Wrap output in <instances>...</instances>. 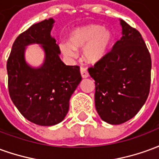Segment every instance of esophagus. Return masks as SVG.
<instances>
[{
	"mask_svg": "<svg viewBox=\"0 0 159 159\" xmlns=\"http://www.w3.org/2000/svg\"><path fill=\"white\" fill-rule=\"evenodd\" d=\"M80 71H81V75H82V76H83V78H86V77H88V76H89V74L88 72L87 69L86 68H84V67H81Z\"/></svg>",
	"mask_w": 159,
	"mask_h": 159,
	"instance_id": "1",
	"label": "esophagus"
}]
</instances>
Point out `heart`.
<instances>
[{
  "instance_id": "1",
  "label": "heart",
  "mask_w": 159,
  "mask_h": 159,
  "mask_svg": "<svg viewBox=\"0 0 159 159\" xmlns=\"http://www.w3.org/2000/svg\"><path fill=\"white\" fill-rule=\"evenodd\" d=\"M112 36L110 30L97 25L75 29L69 36V42H61L59 48L66 57L76 56V49L83 48V58L89 63H96L107 53Z\"/></svg>"
}]
</instances>
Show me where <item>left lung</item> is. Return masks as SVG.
<instances>
[{
	"mask_svg": "<svg viewBox=\"0 0 159 159\" xmlns=\"http://www.w3.org/2000/svg\"><path fill=\"white\" fill-rule=\"evenodd\" d=\"M120 24L121 39L103 59L89 68L95 81L97 112L111 124H121L134 117L150 92V52L136 29L122 19Z\"/></svg>",
	"mask_w": 159,
	"mask_h": 159,
	"instance_id": "obj_1",
	"label": "left lung"
}]
</instances>
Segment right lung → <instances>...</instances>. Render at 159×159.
Wrapping results in <instances>:
<instances>
[{
  "label": "right lung",
  "mask_w": 159,
  "mask_h": 159,
  "mask_svg": "<svg viewBox=\"0 0 159 159\" xmlns=\"http://www.w3.org/2000/svg\"><path fill=\"white\" fill-rule=\"evenodd\" d=\"M54 20L35 24L21 33L12 44L7 63L11 100L26 119L37 125L52 126L64 120L70 99L82 76L78 66H66L59 58V47L51 36ZM41 44L45 60L39 68L27 65V45Z\"/></svg>",
  "instance_id": "1"
}]
</instances>
